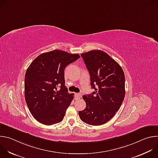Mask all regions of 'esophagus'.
Returning <instances> with one entry per match:
<instances>
[{
	"label": "esophagus",
	"instance_id": "34e87169",
	"mask_svg": "<svg viewBox=\"0 0 158 158\" xmlns=\"http://www.w3.org/2000/svg\"><path fill=\"white\" fill-rule=\"evenodd\" d=\"M75 97H76V99H79L81 98V94L80 93H76L75 94Z\"/></svg>",
	"mask_w": 158,
	"mask_h": 158
}]
</instances>
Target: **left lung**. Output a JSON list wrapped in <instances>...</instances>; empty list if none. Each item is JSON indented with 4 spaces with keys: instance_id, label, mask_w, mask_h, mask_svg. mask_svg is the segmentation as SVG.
<instances>
[{
    "instance_id": "left-lung-1",
    "label": "left lung",
    "mask_w": 158,
    "mask_h": 158,
    "mask_svg": "<svg viewBox=\"0 0 158 158\" xmlns=\"http://www.w3.org/2000/svg\"><path fill=\"white\" fill-rule=\"evenodd\" d=\"M81 56L94 91L83 96L86 107L79 115L87 124L102 125L115 115L124 101V74L119 64L103 51L94 50Z\"/></svg>"
}]
</instances>
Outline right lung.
<instances>
[{
  "mask_svg": "<svg viewBox=\"0 0 158 158\" xmlns=\"http://www.w3.org/2000/svg\"><path fill=\"white\" fill-rule=\"evenodd\" d=\"M80 58L60 50L43 53L37 57L26 71L25 99L33 117L45 125L61 122L70 106L73 94L65 86L64 70Z\"/></svg>",
  "mask_w": 158,
  "mask_h": 158,
  "instance_id": "add662e5",
  "label": "right lung"
}]
</instances>
